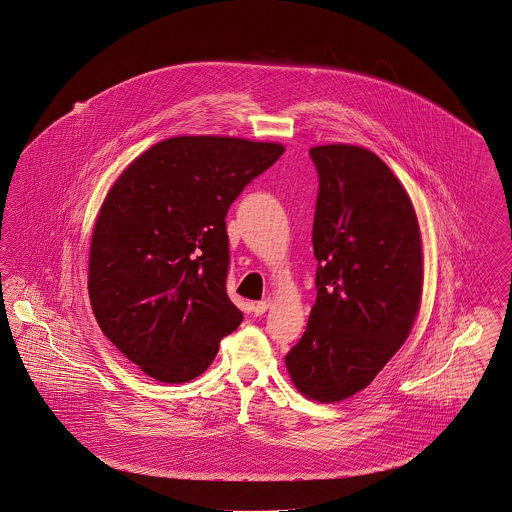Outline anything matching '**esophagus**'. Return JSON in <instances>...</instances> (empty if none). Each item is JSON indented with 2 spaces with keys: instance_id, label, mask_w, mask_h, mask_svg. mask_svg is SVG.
Listing matches in <instances>:
<instances>
[{
  "instance_id": "obj_1",
  "label": "esophagus",
  "mask_w": 512,
  "mask_h": 512,
  "mask_svg": "<svg viewBox=\"0 0 512 512\" xmlns=\"http://www.w3.org/2000/svg\"><path fill=\"white\" fill-rule=\"evenodd\" d=\"M269 308H271V300L265 298V300H261V302H257V304L253 306V312H255V315H263Z\"/></svg>"
}]
</instances>
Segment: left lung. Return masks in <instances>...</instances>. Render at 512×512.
<instances>
[{
  "label": "left lung",
  "mask_w": 512,
  "mask_h": 512,
  "mask_svg": "<svg viewBox=\"0 0 512 512\" xmlns=\"http://www.w3.org/2000/svg\"><path fill=\"white\" fill-rule=\"evenodd\" d=\"M315 202V298L286 354L294 386L331 403L364 390L405 343L421 306L423 247L411 198L370 150H310Z\"/></svg>",
  "instance_id": "obj_1"
}]
</instances>
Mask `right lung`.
Instances as JSON below:
<instances>
[{
  "label": "right lung",
  "instance_id": "obj_1",
  "mask_svg": "<svg viewBox=\"0 0 512 512\" xmlns=\"http://www.w3.org/2000/svg\"><path fill=\"white\" fill-rule=\"evenodd\" d=\"M284 148L177 136L134 159L105 198L89 251V298L105 337L165 384L200 376L243 314L226 292V214Z\"/></svg>",
  "mask_w": 512,
  "mask_h": 512
}]
</instances>
